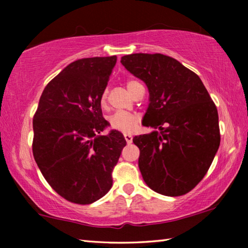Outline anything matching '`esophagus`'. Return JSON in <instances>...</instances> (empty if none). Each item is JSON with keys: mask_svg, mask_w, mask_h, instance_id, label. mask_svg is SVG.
<instances>
[{"mask_svg": "<svg viewBox=\"0 0 248 248\" xmlns=\"http://www.w3.org/2000/svg\"><path fill=\"white\" fill-rule=\"evenodd\" d=\"M124 140L127 141V143H131V142H132V136H131V134L124 133Z\"/></svg>", "mask_w": 248, "mask_h": 248, "instance_id": "34e87169", "label": "esophagus"}]
</instances>
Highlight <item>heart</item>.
<instances>
[{
  "label": "heart",
  "instance_id": "b5f03b06",
  "mask_svg": "<svg viewBox=\"0 0 248 248\" xmlns=\"http://www.w3.org/2000/svg\"><path fill=\"white\" fill-rule=\"evenodd\" d=\"M136 83L138 82L129 81L127 83L128 90L131 89V86ZM106 98H107V92L105 91L102 95V99H100L102 104H105ZM109 124H110V127L115 130H119V131H123V132H131L133 131L138 124V117L132 114H129V112L117 111L114 115L110 116V118H109Z\"/></svg>",
  "mask_w": 248,
  "mask_h": 248
}]
</instances>
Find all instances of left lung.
I'll return each instance as SVG.
<instances>
[{"mask_svg":"<svg viewBox=\"0 0 248 248\" xmlns=\"http://www.w3.org/2000/svg\"><path fill=\"white\" fill-rule=\"evenodd\" d=\"M120 62L149 90L142 124L158 129L133 138L143 180L161 195L187 194L203 178L219 149L215 103L198 75L174 58L132 53Z\"/></svg>","mask_w":248,"mask_h":248,"instance_id":"1","label":"left lung"}]
</instances>
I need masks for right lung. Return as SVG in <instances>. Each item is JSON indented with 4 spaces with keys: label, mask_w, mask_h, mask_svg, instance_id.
I'll return each mask as SVG.
<instances>
[{
    "label": "right lung",
    "mask_w": 248,
    "mask_h": 248,
    "mask_svg": "<svg viewBox=\"0 0 248 248\" xmlns=\"http://www.w3.org/2000/svg\"><path fill=\"white\" fill-rule=\"evenodd\" d=\"M117 57L72 62L48 83L32 120V153L54 191L90 204L112 186L111 173L127 142L103 118L100 99Z\"/></svg>",
    "instance_id": "add662e5"
}]
</instances>
